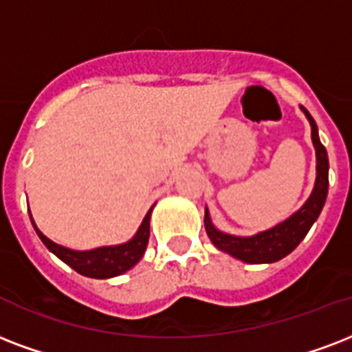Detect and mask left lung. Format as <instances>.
Returning a JSON list of instances; mask_svg holds the SVG:
<instances>
[{"label":"left lung","mask_w":352,"mask_h":352,"mask_svg":"<svg viewBox=\"0 0 352 352\" xmlns=\"http://www.w3.org/2000/svg\"><path fill=\"white\" fill-rule=\"evenodd\" d=\"M305 116L310 122L312 127V142L316 147V184H314L312 195L308 201L292 214L286 221L275 225L273 229H267L264 232H258L254 236H232L225 234L218 230L210 221L208 208H205V229L210 241L223 253H229L230 256L248 262V264H272L277 260L284 258L286 254L294 251L302 238L307 236L314 221L323 210L327 194H329V157H327L325 146L319 142L318 125L314 118L308 114L305 107H301Z\"/></svg>","instance_id":"8db88e82"}]
</instances>
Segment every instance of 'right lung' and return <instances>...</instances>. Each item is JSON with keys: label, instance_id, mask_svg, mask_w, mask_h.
<instances>
[{"label": "right lung", "instance_id": "right-lung-1", "mask_svg": "<svg viewBox=\"0 0 352 352\" xmlns=\"http://www.w3.org/2000/svg\"><path fill=\"white\" fill-rule=\"evenodd\" d=\"M151 210L146 214V218L142 221L138 232L133 236V240L125 241L122 245H109V248H98L92 249V251H74V249L63 248L55 241H51L47 236L42 234L36 229L33 218H31V221H33L34 230H36L40 240L44 241L45 248L50 249L53 254H57L58 258L66 262L69 267H74L75 272L85 275V277L111 278L129 272L134 264H138V260L146 253L147 241H149Z\"/></svg>", "mask_w": 352, "mask_h": 352}]
</instances>
